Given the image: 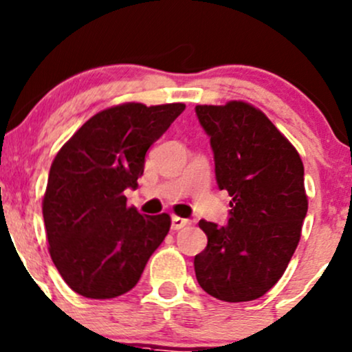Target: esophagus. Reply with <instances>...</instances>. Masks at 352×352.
Wrapping results in <instances>:
<instances>
[{
    "instance_id": "esophagus-1",
    "label": "esophagus",
    "mask_w": 352,
    "mask_h": 352,
    "mask_svg": "<svg viewBox=\"0 0 352 352\" xmlns=\"http://www.w3.org/2000/svg\"><path fill=\"white\" fill-rule=\"evenodd\" d=\"M188 220L187 219H182V217H177V215H173L172 217V229L173 230H180L182 229V227H185V226H188Z\"/></svg>"
}]
</instances>
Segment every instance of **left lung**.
Segmentation results:
<instances>
[{"mask_svg": "<svg viewBox=\"0 0 352 352\" xmlns=\"http://www.w3.org/2000/svg\"><path fill=\"white\" fill-rule=\"evenodd\" d=\"M210 137L215 179L232 197L229 222L200 220L207 247L194 258L207 294L226 302L258 299L283 277L307 214L304 165L291 142L245 102L197 105Z\"/></svg>", "mask_w": 352, "mask_h": 352, "instance_id": "8db88e82", "label": "left lung"}]
</instances>
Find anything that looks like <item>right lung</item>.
I'll return each mask as SVG.
<instances>
[{"label": "right lung", "mask_w": 352, "mask_h": 352, "mask_svg": "<svg viewBox=\"0 0 352 352\" xmlns=\"http://www.w3.org/2000/svg\"><path fill=\"white\" fill-rule=\"evenodd\" d=\"M185 110L184 103H123L85 122L50 168L43 219L50 256L76 294L111 299L140 280L170 230V215L126 207L146 150Z\"/></svg>", "instance_id": "obj_1"}]
</instances>
